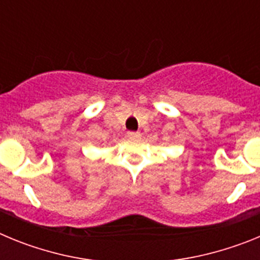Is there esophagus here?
I'll use <instances>...</instances> for the list:
<instances>
[{
  "instance_id": "esophagus-1",
  "label": "esophagus",
  "mask_w": 260,
  "mask_h": 260,
  "mask_svg": "<svg viewBox=\"0 0 260 260\" xmlns=\"http://www.w3.org/2000/svg\"><path fill=\"white\" fill-rule=\"evenodd\" d=\"M127 137H128V138H132V139H138V138H141V133L128 132V133H127Z\"/></svg>"
}]
</instances>
